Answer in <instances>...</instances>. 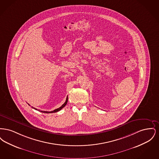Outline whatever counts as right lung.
<instances>
[{
    "instance_id": "right-lung-1",
    "label": "right lung",
    "mask_w": 159,
    "mask_h": 159,
    "mask_svg": "<svg viewBox=\"0 0 159 159\" xmlns=\"http://www.w3.org/2000/svg\"><path fill=\"white\" fill-rule=\"evenodd\" d=\"M67 102H68V96L67 97V98H66V102L62 105V106H61L60 108H57V109H55V110H54L53 111H41V110H38L37 108H34V107H31L33 108H34V109H35L36 110H38V111H40V112H42V113H56V112H57V111H59L60 110H61L62 108H64L65 106H66V104H67ZM30 106V105H29Z\"/></svg>"
}]
</instances>
